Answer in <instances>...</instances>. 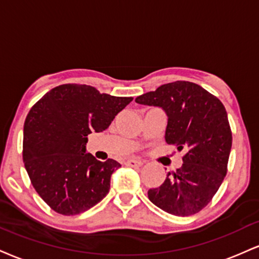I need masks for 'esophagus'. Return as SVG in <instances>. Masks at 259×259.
<instances>
[{
	"mask_svg": "<svg viewBox=\"0 0 259 259\" xmlns=\"http://www.w3.org/2000/svg\"><path fill=\"white\" fill-rule=\"evenodd\" d=\"M142 164H143V161L140 159H129L126 161L127 166H133V167H140V166H142Z\"/></svg>",
	"mask_w": 259,
	"mask_h": 259,
	"instance_id": "obj_1",
	"label": "esophagus"
}]
</instances>
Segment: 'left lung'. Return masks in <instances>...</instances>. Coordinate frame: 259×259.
<instances>
[{"instance_id":"obj_1","label":"left lung","mask_w":259,"mask_h":259,"mask_svg":"<svg viewBox=\"0 0 259 259\" xmlns=\"http://www.w3.org/2000/svg\"><path fill=\"white\" fill-rule=\"evenodd\" d=\"M135 101L163 108L167 116L165 140L186 151L182 166L167 174L160 187L149 189V200L175 216L199 212L212 200L228 170L232 130L223 104L186 80L163 84Z\"/></svg>"}]
</instances>
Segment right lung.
I'll use <instances>...</instances> for the list:
<instances>
[{
  "instance_id": "add662e5",
  "label": "right lung",
  "mask_w": 259,
  "mask_h": 259,
  "mask_svg": "<svg viewBox=\"0 0 259 259\" xmlns=\"http://www.w3.org/2000/svg\"><path fill=\"white\" fill-rule=\"evenodd\" d=\"M132 101L85 84H62L31 107L24 123L23 160L33 188L55 212L82 213L107 195L120 164L85 153L87 136L107 129Z\"/></svg>"
}]
</instances>
